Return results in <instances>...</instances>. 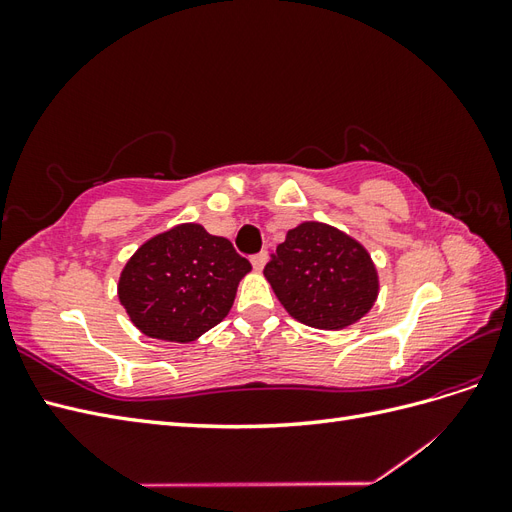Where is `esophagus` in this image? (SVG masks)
<instances>
[{
  "mask_svg": "<svg viewBox=\"0 0 512 512\" xmlns=\"http://www.w3.org/2000/svg\"><path fill=\"white\" fill-rule=\"evenodd\" d=\"M267 258H269V254H267L265 250L258 252V254H254V256H252V265H254V269H256V271H262V269H265V265H267Z\"/></svg>",
  "mask_w": 512,
  "mask_h": 512,
  "instance_id": "obj_1",
  "label": "esophagus"
}]
</instances>
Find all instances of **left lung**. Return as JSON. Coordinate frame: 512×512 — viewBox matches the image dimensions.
I'll list each match as a JSON object with an SVG mask.
<instances>
[{"instance_id": "left-lung-1", "label": "left lung", "mask_w": 512, "mask_h": 512, "mask_svg": "<svg viewBox=\"0 0 512 512\" xmlns=\"http://www.w3.org/2000/svg\"><path fill=\"white\" fill-rule=\"evenodd\" d=\"M265 277L294 320L322 331L359 322L380 292L378 269L365 247L322 222L290 228L271 254Z\"/></svg>"}]
</instances>
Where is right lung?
<instances>
[{
    "label": "right lung",
    "instance_id": "1",
    "mask_svg": "<svg viewBox=\"0 0 512 512\" xmlns=\"http://www.w3.org/2000/svg\"><path fill=\"white\" fill-rule=\"evenodd\" d=\"M252 271L224 237L188 222L145 241L126 262L119 303L134 327L151 339L190 344L220 324Z\"/></svg>",
    "mask_w": 512,
    "mask_h": 512
}]
</instances>
